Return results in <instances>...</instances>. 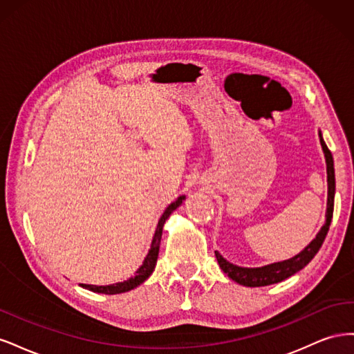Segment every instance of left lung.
I'll return each instance as SVG.
<instances>
[{
    "label": "left lung",
    "mask_w": 354,
    "mask_h": 354,
    "mask_svg": "<svg viewBox=\"0 0 354 354\" xmlns=\"http://www.w3.org/2000/svg\"><path fill=\"white\" fill-rule=\"evenodd\" d=\"M319 138H320V145H322L325 159H326V173H328V203H326V214H325V224L322 229L319 230L316 234V238L310 242L306 248L297 254L295 257L285 261L279 263H273V264H267L263 267H239L229 263L226 259H223L218 251H216L217 261L221 267V270L226 273L232 281L238 282L239 285L243 286H267V285H273L277 282L285 281L286 277L295 274L306 267L310 261L313 260V257L317 254V251L322 246L328 230H329V224L332 220V214H334V196H335V171H334V158H332V153L328 149L326 143L324 142L322 133L319 131Z\"/></svg>",
    "instance_id": "obj_1"
}]
</instances>
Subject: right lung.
Listing matches in <instances>:
<instances>
[{
	"mask_svg": "<svg viewBox=\"0 0 354 354\" xmlns=\"http://www.w3.org/2000/svg\"><path fill=\"white\" fill-rule=\"evenodd\" d=\"M186 196H178L174 202H171L169 205L167 207V209L164 211L162 217L159 218L158 221V226L153 234V239H152V245H151V250H149L146 259L143 261V264L138 267V270L136 272L134 277H130L128 281L120 282V283H113V285H106V286H97V285H85L81 283L82 288L85 289H90L93 292H99V294H108V295H113V294H122L127 291H131V289L137 288L138 285H142L149 276L152 274V272L155 270V266L158 261V254H159V245H160V238H162V227L165 224V220L171 216V212L174 209H177L181 203H183Z\"/></svg>",
	"mask_w": 354,
	"mask_h": 354,
	"instance_id": "obj_1",
	"label": "right lung"
}]
</instances>
